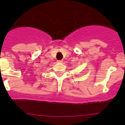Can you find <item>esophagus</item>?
Returning <instances> with one entry per match:
<instances>
[{"label":"esophagus","mask_w":125,"mask_h":125,"mask_svg":"<svg viewBox=\"0 0 125 125\" xmlns=\"http://www.w3.org/2000/svg\"><path fill=\"white\" fill-rule=\"evenodd\" d=\"M62 60H58V61H57V62H58V63H61V62H62Z\"/></svg>","instance_id":"34e87169"}]
</instances>
